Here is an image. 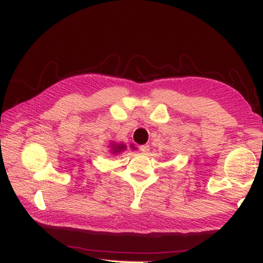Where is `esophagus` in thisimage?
<instances>
[{
	"mask_svg": "<svg viewBox=\"0 0 263 263\" xmlns=\"http://www.w3.org/2000/svg\"><path fill=\"white\" fill-rule=\"evenodd\" d=\"M140 151H141V153L147 154L149 152V146L148 145H141L140 146Z\"/></svg>",
	"mask_w": 263,
	"mask_h": 263,
	"instance_id": "1",
	"label": "esophagus"
}]
</instances>
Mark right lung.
Masks as SVG:
<instances>
[{
  "instance_id": "obj_1",
  "label": "right lung",
  "mask_w": 263,
  "mask_h": 263,
  "mask_svg": "<svg viewBox=\"0 0 263 263\" xmlns=\"http://www.w3.org/2000/svg\"><path fill=\"white\" fill-rule=\"evenodd\" d=\"M109 147H110V153H111V154L117 155V154L122 153V152H124V151L126 149V145L124 144V142H115V141H111ZM130 147H131L132 149H136V147H135V146H133V145H131Z\"/></svg>"
}]
</instances>
